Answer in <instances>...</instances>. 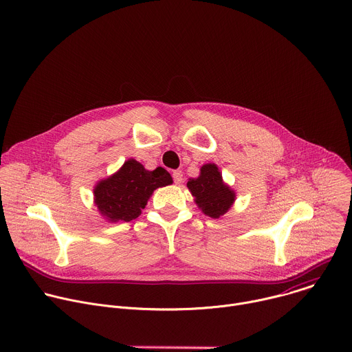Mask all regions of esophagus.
Returning <instances> with one entry per match:
<instances>
[{
    "label": "esophagus",
    "instance_id": "1",
    "mask_svg": "<svg viewBox=\"0 0 352 352\" xmlns=\"http://www.w3.org/2000/svg\"><path fill=\"white\" fill-rule=\"evenodd\" d=\"M184 175H182V171H179V170H177V171H174L173 173V179H174V184H177V185H179L181 182H182V178Z\"/></svg>",
    "mask_w": 352,
    "mask_h": 352
}]
</instances>
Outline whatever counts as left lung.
I'll use <instances>...</instances> for the list:
<instances>
[{
    "label": "left lung",
    "mask_w": 352,
    "mask_h": 352,
    "mask_svg": "<svg viewBox=\"0 0 352 352\" xmlns=\"http://www.w3.org/2000/svg\"><path fill=\"white\" fill-rule=\"evenodd\" d=\"M186 186L195 197L196 205L213 219L223 216L235 200L234 190L223 182L216 164H205L200 168V175L189 179Z\"/></svg>",
    "instance_id": "8db88e82"
}]
</instances>
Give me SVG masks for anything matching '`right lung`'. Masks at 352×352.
Returning a JSON list of instances; mask_svg holds the SVG:
<instances>
[{"mask_svg":"<svg viewBox=\"0 0 352 352\" xmlns=\"http://www.w3.org/2000/svg\"><path fill=\"white\" fill-rule=\"evenodd\" d=\"M173 182L167 170L157 167L147 171L136 160L124 163L113 177L100 181L94 188V200L98 212L110 221H131L147 205L155 189Z\"/></svg>","mask_w":352,"mask_h":352,"instance_id":"1","label":"right lung"}]
</instances>
